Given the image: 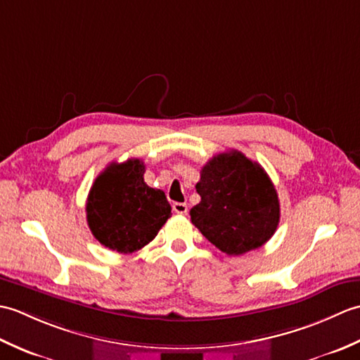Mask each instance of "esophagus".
<instances>
[{
  "label": "esophagus",
  "instance_id": "esophagus-1",
  "mask_svg": "<svg viewBox=\"0 0 360 360\" xmlns=\"http://www.w3.org/2000/svg\"><path fill=\"white\" fill-rule=\"evenodd\" d=\"M173 212H176V213H181V215H186L187 213V210H188V207H187V204L186 202H173Z\"/></svg>",
  "mask_w": 360,
  "mask_h": 360
}]
</instances>
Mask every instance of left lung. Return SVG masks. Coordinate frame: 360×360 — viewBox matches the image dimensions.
<instances>
[{
  "mask_svg": "<svg viewBox=\"0 0 360 360\" xmlns=\"http://www.w3.org/2000/svg\"><path fill=\"white\" fill-rule=\"evenodd\" d=\"M201 201L190 210L192 223L227 255L262 248L277 231L278 195L264 168L241 151L213 156L196 184Z\"/></svg>",
  "mask_w": 360,
  "mask_h": 360,
  "instance_id": "8db88e82",
  "label": "left lung"
}]
</instances>
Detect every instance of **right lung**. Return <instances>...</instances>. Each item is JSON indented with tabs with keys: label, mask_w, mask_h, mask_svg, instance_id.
Instances as JSON below:
<instances>
[{
	"label": "right lung",
	"mask_w": 360,
	"mask_h": 360,
	"mask_svg": "<svg viewBox=\"0 0 360 360\" xmlns=\"http://www.w3.org/2000/svg\"><path fill=\"white\" fill-rule=\"evenodd\" d=\"M141 159L112 162L97 176L86 201V219L105 248L131 254L155 238L172 215L165 193L143 181Z\"/></svg>",
	"instance_id": "obj_1"
}]
</instances>
